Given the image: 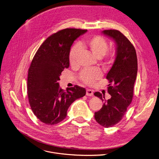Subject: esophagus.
<instances>
[{"label": "esophagus", "instance_id": "34e87169", "mask_svg": "<svg viewBox=\"0 0 159 159\" xmlns=\"http://www.w3.org/2000/svg\"><path fill=\"white\" fill-rule=\"evenodd\" d=\"M86 95L87 96H93V90H92L86 89Z\"/></svg>", "mask_w": 159, "mask_h": 159}]
</instances>
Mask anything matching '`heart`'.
<instances>
[{"mask_svg": "<svg viewBox=\"0 0 159 159\" xmlns=\"http://www.w3.org/2000/svg\"><path fill=\"white\" fill-rule=\"evenodd\" d=\"M108 48V42L103 37L99 35L93 36L80 42L79 45H76L71 48L69 55V63L72 66H76L78 59L81 53V48L90 52L98 59L105 56L106 61H109L113 57L114 53L107 52ZM80 77L84 83L88 85H93L102 77V73L98 69H86L82 70Z\"/></svg>", "mask_w": 159, "mask_h": 159, "instance_id": "1", "label": "heart"}]
</instances>
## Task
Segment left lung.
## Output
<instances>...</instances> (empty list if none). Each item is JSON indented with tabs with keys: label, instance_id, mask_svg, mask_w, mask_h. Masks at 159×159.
<instances>
[{
	"label": "left lung",
	"instance_id": "obj_1",
	"mask_svg": "<svg viewBox=\"0 0 159 159\" xmlns=\"http://www.w3.org/2000/svg\"><path fill=\"white\" fill-rule=\"evenodd\" d=\"M102 33L115 42L116 59L106 76L109 81L108 93L111 98L106 100L105 95L94 93L103 102L101 109L95 112V119L103 127L110 128L120 122L132 102L138 61L134 46L122 33L116 30Z\"/></svg>",
	"mask_w": 159,
	"mask_h": 159
}]
</instances>
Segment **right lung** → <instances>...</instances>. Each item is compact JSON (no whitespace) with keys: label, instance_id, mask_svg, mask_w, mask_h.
<instances>
[{"label":"right lung","instance_id":"1","mask_svg":"<svg viewBox=\"0 0 159 159\" xmlns=\"http://www.w3.org/2000/svg\"><path fill=\"white\" fill-rule=\"evenodd\" d=\"M86 30L66 28L48 37L35 54L28 76V97L36 117L48 125L64 120L68 108L84 97V88L75 85L61 89L58 81L64 69L69 66V55L75 40Z\"/></svg>","mask_w":159,"mask_h":159}]
</instances>
